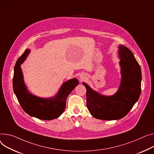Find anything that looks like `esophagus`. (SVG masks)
I'll list each match as a JSON object with an SVG mask.
<instances>
[{"instance_id":"34e87169","label":"esophagus","mask_w":154,"mask_h":154,"mask_svg":"<svg viewBox=\"0 0 154 154\" xmlns=\"http://www.w3.org/2000/svg\"><path fill=\"white\" fill-rule=\"evenodd\" d=\"M80 79H81L82 80H83V79H85L86 77H85L84 75H83V74H81V75H80Z\"/></svg>"}]
</instances>
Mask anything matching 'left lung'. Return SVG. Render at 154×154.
Listing matches in <instances>:
<instances>
[{
    "instance_id": "8db88e82",
    "label": "left lung",
    "mask_w": 154,
    "mask_h": 154,
    "mask_svg": "<svg viewBox=\"0 0 154 154\" xmlns=\"http://www.w3.org/2000/svg\"><path fill=\"white\" fill-rule=\"evenodd\" d=\"M121 81L116 93L104 96L83 82L87 89V106L94 118L102 120L121 119L137 101L141 91L142 74L139 64L129 49L119 46Z\"/></svg>"
}]
</instances>
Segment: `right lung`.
Returning <instances> with one entry per match:
<instances>
[{
    "label": "right lung",
    "mask_w": 154,
    "mask_h": 154,
    "mask_svg": "<svg viewBox=\"0 0 154 154\" xmlns=\"http://www.w3.org/2000/svg\"><path fill=\"white\" fill-rule=\"evenodd\" d=\"M30 51L26 49L17 60L14 67L13 88L14 93L23 109L31 116L43 120L54 119L63 114L68 95L79 84L76 78L67 80L61 85L56 96L43 98L36 97L28 91L26 87L21 69Z\"/></svg>",
    "instance_id": "1"
}]
</instances>
